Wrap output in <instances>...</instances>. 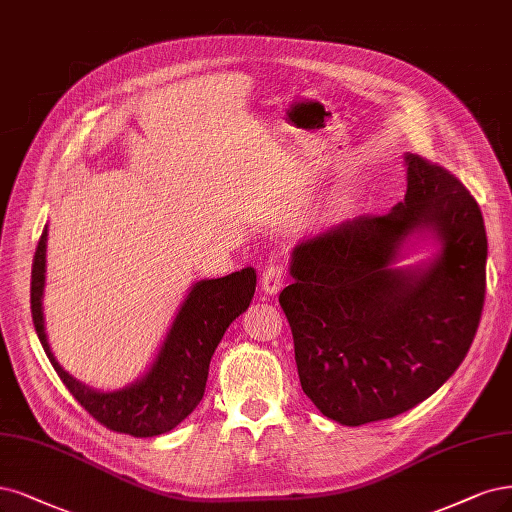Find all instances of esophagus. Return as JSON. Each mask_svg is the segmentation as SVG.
<instances>
[{
    "instance_id": "34e87169",
    "label": "esophagus",
    "mask_w": 512,
    "mask_h": 512,
    "mask_svg": "<svg viewBox=\"0 0 512 512\" xmlns=\"http://www.w3.org/2000/svg\"><path fill=\"white\" fill-rule=\"evenodd\" d=\"M281 286H284V271H281L279 264H269L267 269L262 271V292L275 296Z\"/></svg>"
}]
</instances>
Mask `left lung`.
<instances>
[{"label": "left lung", "mask_w": 512, "mask_h": 512, "mask_svg": "<svg viewBox=\"0 0 512 512\" xmlns=\"http://www.w3.org/2000/svg\"><path fill=\"white\" fill-rule=\"evenodd\" d=\"M407 195L298 241L281 290L303 392L328 419L362 426L417 407L466 358L485 301L481 209L447 169L407 152ZM413 238L435 252L398 265Z\"/></svg>", "instance_id": "left-lung-1"}]
</instances>
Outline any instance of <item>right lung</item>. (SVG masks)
<instances>
[{
  "label": "right lung",
  "instance_id": "right-lung-1",
  "mask_svg": "<svg viewBox=\"0 0 512 512\" xmlns=\"http://www.w3.org/2000/svg\"><path fill=\"white\" fill-rule=\"evenodd\" d=\"M48 224L31 269V315L46 356L72 396L99 424L137 438L173 430L197 409L205 394L209 362L226 328L250 307L256 271L245 267L226 277L192 284L146 373L120 390L101 392L78 381L59 364L48 343L44 320Z\"/></svg>",
  "mask_w": 512,
  "mask_h": 512
}]
</instances>
